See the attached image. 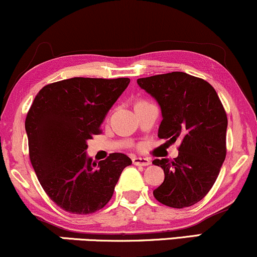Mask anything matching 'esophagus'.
<instances>
[{
    "instance_id": "1",
    "label": "esophagus",
    "mask_w": 257,
    "mask_h": 257,
    "mask_svg": "<svg viewBox=\"0 0 257 257\" xmlns=\"http://www.w3.org/2000/svg\"><path fill=\"white\" fill-rule=\"evenodd\" d=\"M132 162H134V165H136V166H149L150 164H152V161H150L149 159L137 158V156H135V158L132 159Z\"/></svg>"
}]
</instances>
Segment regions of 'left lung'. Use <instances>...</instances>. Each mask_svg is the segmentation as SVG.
<instances>
[{"label": "left lung", "instance_id": "obj_1", "mask_svg": "<svg viewBox=\"0 0 257 257\" xmlns=\"http://www.w3.org/2000/svg\"><path fill=\"white\" fill-rule=\"evenodd\" d=\"M137 83L161 107L159 137L170 143L180 140L178 158L153 161L165 172L154 197L172 208L194 206L212 189L225 161L224 105L208 81L184 72L140 78Z\"/></svg>", "mask_w": 257, "mask_h": 257}]
</instances>
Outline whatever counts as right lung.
<instances>
[{
  "label": "right lung",
  "mask_w": 257,
  "mask_h": 257,
  "mask_svg": "<svg viewBox=\"0 0 257 257\" xmlns=\"http://www.w3.org/2000/svg\"><path fill=\"white\" fill-rule=\"evenodd\" d=\"M128 83V78L83 77L55 81L39 90L27 111L30 161L45 194L66 212L86 215L102 209L132 164L121 153L98 164L86 158V142L101 134Z\"/></svg>",
  "instance_id": "add662e5"
}]
</instances>
